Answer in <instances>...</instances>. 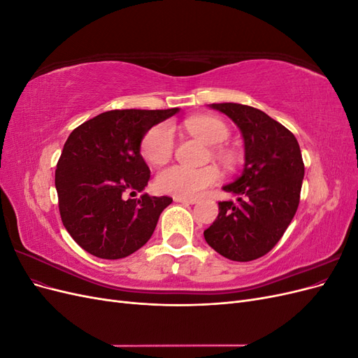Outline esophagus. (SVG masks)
<instances>
[{
	"label": "esophagus",
	"instance_id": "obj_1",
	"mask_svg": "<svg viewBox=\"0 0 358 358\" xmlns=\"http://www.w3.org/2000/svg\"><path fill=\"white\" fill-rule=\"evenodd\" d=\"M173 199H175L176 203H185V204H196L197 203L196 199H185V197H178V196H175Z\"/></svg>",
	"mask_w": 358,
	"mask_h": 358
}]
</instances>
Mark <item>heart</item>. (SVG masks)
Here are the masks:
<instances>
[{"instance_id":"b5f03b06","label":"heart","mask_w":358,"mask_h":358,"mask_svg":"<svg viewBox=\"0 0 358 358\" xmlns=\"http://www.w3.org/2000/svg\"><path fill=\"white\" fill-rule=\"evenodd\" d=\"M188 131L201 138L208 145H221L230 136V129L222 119L209 115H200L189 117L185 122ZM175 148V136L169 124H159L149 129L142 142V155L150 164H164L171 157ZM212 155L221 162L233 161V154L229 149L215 146ZM220 170L208 166L201 169H189L183 166H169L162 169L157 175V187L162 192L175 194L178 197L196 199L201 196L203 191L220 180Z\"/></svg>"}]
</instances>
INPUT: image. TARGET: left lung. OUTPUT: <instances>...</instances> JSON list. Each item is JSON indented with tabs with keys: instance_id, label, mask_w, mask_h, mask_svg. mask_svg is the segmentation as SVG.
<instances>
[{
	"instance_id": "8db88e82",
	"label": "left lung",
	"mask_w": 358,
	"mask_h": 358,
	"mask_svg": "<svg viewBox=\"0 0 358 358\" xmlns=\"http://www.w3.org/2000/svg\"><path fill=\"white\" fill-rule=\"evenodd\" d=\"M239 127L245 142L242 175L224 191L236 201H220V213L204 239L233 262H252L266 255L299 208L305 176L297 138L264 112L237 103L210 104Z\"/></svg>"
}]
</instances>
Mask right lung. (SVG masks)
Here are the masks:
<instances>
[{
    "label": "right lung",
    "mask_w": 358,
    "mask_h": 358,
    "mask_svg": "<svg viewBox=\"0 0 358 358\" xmlns=\"http://www.w3.org/2000/svg\"><path fill=\"white\" fill-rule=\"evenodd\" d=\"M179 109L109 110L74 128L55 171L64 227L86 252L104 259L131 255L152 236L170 197L142 194L150 170L140 145L154 125Z\"/></svg>",
    "instance_id": "right-lung-1"
}]
</instances>
